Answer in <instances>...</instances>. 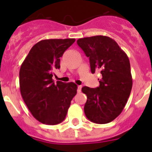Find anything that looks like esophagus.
Listing matches in <instances>:
<instances>
[{"instance_id":"34e87169","label":"esophagus","mask_w":152,"mask_h":152,"mask_svg":"<svg viewBox=\"0 0 152 152\" xmlns=\"http://www.w3.org/2000/svg\"><path fill=\"white\" fill-rule=\"evenodd\" d=\"M82 85H78V88H77L78 93H80L81 90H82Z\"/></svg>"}]
</instances>
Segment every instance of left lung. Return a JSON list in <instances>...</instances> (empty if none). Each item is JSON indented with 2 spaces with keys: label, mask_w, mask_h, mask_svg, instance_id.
<instances>
[{
  "label": "left lung",
  "mask_w": 152,
  "mask_h": 152,
  "mask_svg": "<svg viewBox=\"0 0 152 152\" xmlns=\"http://www.w3.org/2000/svg\"><path fill=\"white\" fill-rule=\"evenodd\" d=\"M77 44L89 57L92 73L99 71L102 74L99 87L82 88L87 97L84 108L86 117L93 123H110L121 113L131 93L129 59L109 37L81 38Z\"/></svg>",
  "instance_id": "obj_1"
}]
</instances>
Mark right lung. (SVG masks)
I'll return each mask as SVG.
<instances>
[{"mask_svg": "<svg viewBox=\"0 0 152 152\" xmlns=\"http://www.w3.org/2000/svg\"><path fill=\"white\" fill-rule=\"evenodd\" d=\"M75 39H43L29 51L20 70V89L32 115L41 123L56 125L65 120L70 102L77 93L73 82L57 81L52 76L60 68V57Z\"/></svg>", "mask_w": 152, "mask_h": 152, "instance_id": "add662e5", "label": "right lung"}]
</instances>
